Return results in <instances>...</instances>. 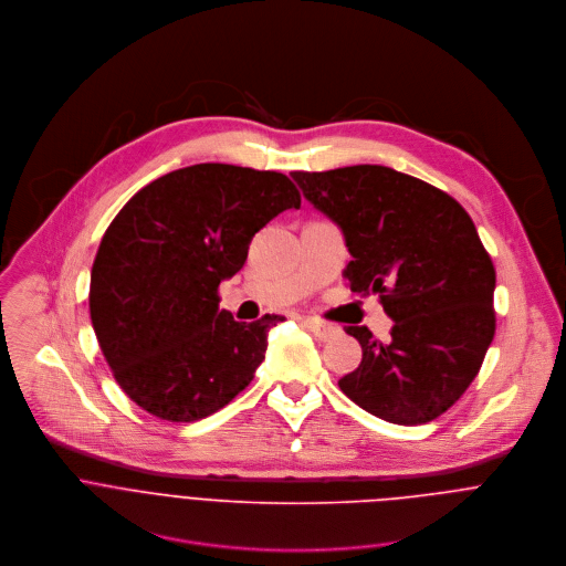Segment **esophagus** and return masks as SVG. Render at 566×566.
<instances>
[{
	"instance_id": "1",
	"label": "esophagus",
	"mask_w": 566,
	"mask_h": 566,
	"mask_svg": "<svg viewBox=\"0 0 566 566\" xmlns=\"http://www.w3.org/2000/svg\"><path fill=\"white\" fill-rule=\"evenodd\" d=\"M301 323H303L314 336H318L321 340H329V338H334V336L340 332L336 325L323 323V321H318V318H301Z\"/></svg>"
}]
</instances>
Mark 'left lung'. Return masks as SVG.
Listing matches in <instances>:
<instances>
[{
    "label": "left lung",
    "instance_id": "8db88e82",
    "mask_svg": "<svg viewBox=\"0 0 566 566\" xmlns=\"http://www.w3.org/2000/svg\"><path fill=\"white\" fill-rule=\"evenodd\" d=\"M292 179L340 228L352 292L378 294L394 321L387 343L365 325L345 329L363 360L338 387L387 422L438 418L471 385L495 332V270L471 217L447 192L385 166Z\"/></svg>",
    "mask_w": 566,
    "mask_h": 566
}]
</instances>
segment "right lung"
Masks as SVG:
<instances>
[{"mask_svg":"<svg viewBox=\"0 0 566 566\" xmlns=\"http://www.w3.org/2000/svg\"><path fill=\"white\" fill-rule=\"evenodd\" d=\"M290 208L301 197L281 172L197 164L159 177L115 217L91 272V321L142 409L192 422L250 385L285 316L239 323L219 310L217 290L243 268L252 237Z\"/></svg>","mask_w":566,"mask_h":566,"instance_id":"1","label":"right lung"}]
</instances>
